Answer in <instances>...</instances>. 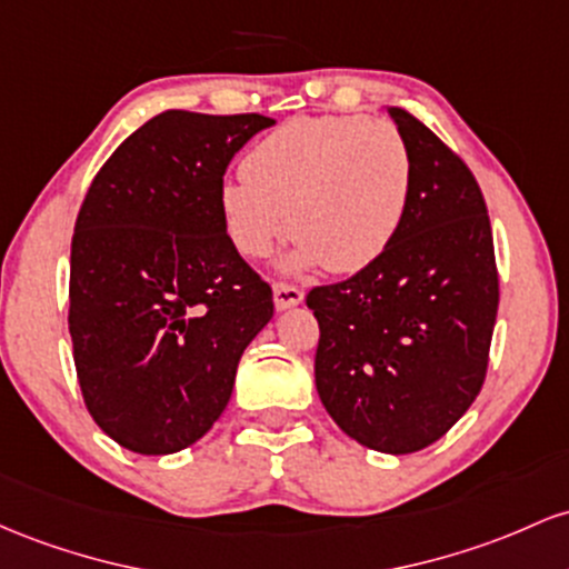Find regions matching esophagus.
<instances>
[{"label":"esophagus","instance_id":"obj_1","mask_svg":"<svg viewBox=\"0 0 569 569\" xmlns=\"http://www.w3.org/2000/svg\"><path fill=\"white\" fill-rule=\"evenodd\" d=\"M301 301H303V290H298L296 284H284V282L273 284V303H277L279 311L292 309V306H298Z\"/></svg>","mask_w":569,"mask_h":569}]
</instances>
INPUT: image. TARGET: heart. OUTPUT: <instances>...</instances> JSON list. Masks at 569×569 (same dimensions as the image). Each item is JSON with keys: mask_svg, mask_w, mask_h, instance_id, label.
Listing matches in <instances>:
<instances>
[{"mask_svg": "<svg viewBox=\"0 0 569 569\" xmlns=\"http://www.w3.org/2000/svg\"><path fill=\"white\" fill-rule=\"evenodd\" d=\"M220 188L236 250L266 258L298 239L290 268L325 263L355 273L387 252L411 199V150L389 120L357 114L296 118L266 133Z\"/></svg>", "mask_w": 569, "mask_h": 569, "instance_id": "obj_1", "label": "heart"}]
</instances>
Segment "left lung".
Masks as SVG:
<instances>
[{
  "label": "left lung",
  "instance_id": "left-lung-1",
  "mask_svg": "<svg viewBox=\"0 0 569 569\" xmlns=\"http://www.w3.org/2000/svg\"><path fill=\"white\" fill-rule=\"evenodd\" d=\"M411 150V199L387 252L315 287V381L333 422L385 455L436 443L487 379L500 279L473 171L422 120L387 107Z\"/></svg>",
  "mask_w": 569,
  "mask_h": 569
}]
</instances>
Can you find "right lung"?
Wrapping results in <instances>:
<instances>
[{
	"label": "right lung",
	"instance_id": "right-lung-1",
	"mask_svg": "<svg viewBox=\"0 0 569 569\" xmlns=\"http://www.w3.org/2000/svg\"><path fill=\"white\" fill-rule=\"evenodd\" d=\"M266 114L166 110L99 169L69 268V336L93 422L137 455H174L226 411L236 368L273 317L220 212L236 152Z\"/></svg>",
	"mask_w": 569,
	"mask_h": 569
}]
</instances>
